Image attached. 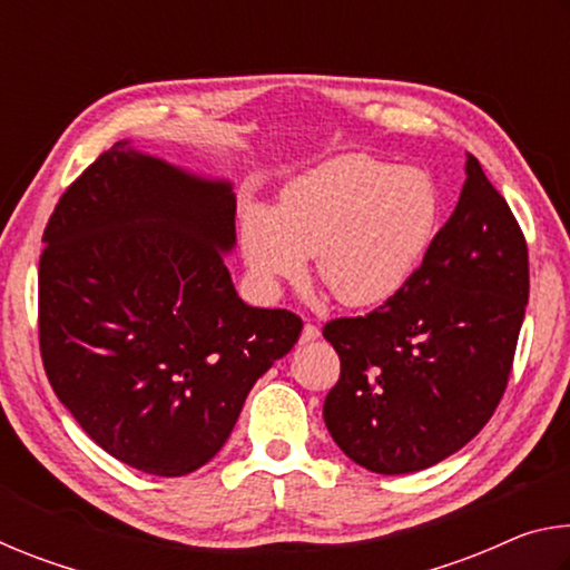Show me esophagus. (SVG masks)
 Instances as JSON below:
<instances>
[{
    "label": "esophagus",
    "mask_w": 570,
    "mask_h": 570,
    "mask_svg": "<svg viewBox=\"0 0 570 570\" xmlns=\"http://www.w3.org/2000/svg\"><path fill=\"white\" fill-rule=\"evenodd\" d=\"M316 336H320V326L316 324H304V330H302V344H306V342H314Z\"/></svg>",
    "instance_id": "1"
}]
</instances>
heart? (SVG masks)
<instances>
[{
    "label": "heart",
    "mask_w": 570,
    "mask_h": 570,
    "mask_svg": "<svg viewBox=\"0 0 570 570\" xmlns=\"http://www.w3.org/2000/svg\"><path fill=\"white\" fill-rule=\"evenodd\" d=\"M440 216V190L424 170L342 156L288 183L278 210L246 206L240 248L264 294L298 282L316 254V276L336 302L377 306L420 272Z\"/></svg>",
    "instance_id": "heart-1"
}]
</instances>
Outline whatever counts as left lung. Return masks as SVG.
I'll use <instances>...</instances> for the list:
<instances>
[{
    "mask_svg": "<svg viewBox=\"0 0 570 570\" xmlns=\"http://www.w3.org/2000/svg\"><path fill=\"white\" fill-rule=\"evenodd\" d=\"M528 292L523 230L468 156L458 206L410 284L324 324L342 362L324 422L344 455L404 475L468 445L505 394Z\"/></svg>",
    "mask_w": 570,
    "mask_h": 570,
    "instance_id": "left-lung-1",
    "label": "left lung"
}]
</instances>
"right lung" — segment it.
Segmentation results:
<instances>
[{"label": "right lung", "mask_w": 570, "mask_h": 570, "mask_svg": "<svg viewBox=\"0 0 570 570\" xmlns=\"http://www.w3.org/2000/svg\"><path fill=\"white\" fill-rule=\"evenodd\" d=\"M228 183L115 142L57 200L40 256V354L98 445L148 475L198 470L256 380L302 334L288 308L240 302Z\"/></svg>", "instance_id": "add662e5"}]
</instances>
